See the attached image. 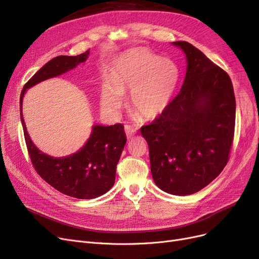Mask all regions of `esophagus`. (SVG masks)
Returning a JSON list of instances; mask_svg holds the SVG:
<instances>
[{"label":"esophagus","instance_id":"obj_1","mask_svg":"<svg viewBox=\"0 0 259 259\" xmlns=\"http://www.w3.org/2000/svg\"><path fill=\"white\" fill-rule=\"evenodd\" d=\"M124 131H126L127 138L131 139V138H133V136H136V133H137L138 130L135 127L129 126V124H126V126H124Z\"/></svg>","mask_w":259,"mask_h":259}]
</instances>
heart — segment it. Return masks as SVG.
Instances as JSON below:
<instances>
[{
    "label": "heart",
    "mask_w": 259,
    "mask_h": 259,
    "mask_svg": "<svg viewBox=\"0 0 259 259\" xmlns=\"http://www.w3.org/2000/svg\"><path fill=\"white\" fill-rule=\"evenodd\" d=\"M180 71L169 59L144 49H135L121 55L115 63L111 81L101 90V105L110 113H116L130 91L131 107L144 118H155L163 113L173 100L178 88Z\"/></svg>",
    "instance_id": "heart-1"
}]
</instances>
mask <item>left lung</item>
I'll use <instances>...</instances> for the list:
<instances>
[{
	"label": "left lung",
	"instance_id": "obj_1",
	"mask_svg": "<svg viewBox=\"0 0 259 259\" xmlns=\"http://www.w3.org/2000/svg\"><path fill=\"white\" fill-rule=\"evenodd\" d=\"M173 45L187 57L184 84L169 107L141 133L156 185L169 194L189 195L208 186L227 164L236 99L232 80L221 67L187 41Z\"/></svg>",
	"mask_w": 259,
	"mask_h": 259
}]
</instances>
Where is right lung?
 Returning a JSON list of instances; mask_svg holds the SVG:
<instances>
[{
    "label": "right lung",
    "mask_w": 259,
    "mask_h": 259,
    "mask_svg": "<svg viewBox=\"0 0 259 259\" xmlns=\"http://www.w3.org/2000/svg\"><path fill=\"white\" fill-rule=\"evenodd\" d=\"M90 50L75 56L60 55L48 62L23 86L20 96V116L31 162L46 183L61 193L80 199L98 197L113 187L116 165L127 138L121 123L93 127L86 144L75 154L53 158L38 149L26 131L22 115V99L27 89L41 81L68 71L88 59Z\"/></svg>",
    "instance_id": "1"
}]
</instances>
